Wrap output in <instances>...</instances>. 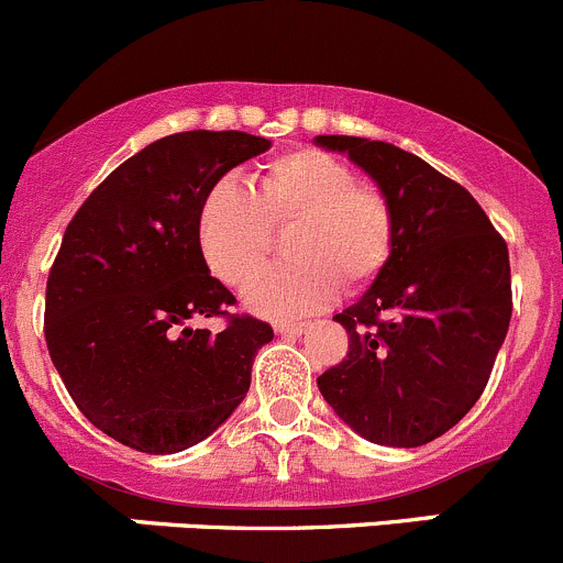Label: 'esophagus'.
Returning <instances> with one entry per match:
<instances>
[{"instance_id": "obj_1", "label": "esophagus", "mask_w": 563, "mask_h": 563, "mask_svg": "<svg viewBox=\"0 0 563 563\" xmlns=\"http://www.w3.org/2000/svg\"><path fill=\"white\" fill-rule=\"evenodd\" d=\"M306 330H309V324L306 322H279L276 324V333H282V335H300V333H306Z\"/></svg>"}]
</instances>
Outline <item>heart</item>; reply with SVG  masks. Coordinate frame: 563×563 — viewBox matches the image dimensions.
<instances>
[{
	"instance_id": "1",
	"label": "heart",
	"mask_w": 563,
	"mask_h": 563,
	"mask_svg": "<svg viewBox=\"0 0 563 563\" xmlns=\"http://www.w3.org/2000/svg\"><path fill=\"white\" fill-rule=\"evenodd\" d=\"M292 224L284 252L295 263L249 282L254 314L287 320L322 309L339 287H366L396 249V213L382 189L357 184L346 162L320 148H292L265 162L252 192L230 178L197 206L195 241L219 282L241 287L268 254L271 230Z\"/></svg>"
}]
</instances>
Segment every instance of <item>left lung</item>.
<instances>
[{"instance_id":"1","label":"left lung","mask_w":563,"mask_h":563,"mask_svg":"<svg viewBox=\"0 0 563 563\" xmlns=\"http://www.w3.org/2000/svg\"><path fill=\"white\" fill-rule=\"evenodd\" d=\"M387 195L396 249L357 303L335 314L346 361L317 379L355 433L385 448H420L483 396L512 317L507 243L461 184L426 159L350 135H317Z\"/></svg>"}]
</instances>
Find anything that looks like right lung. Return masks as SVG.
Segmentation results:
<instances>
[{
  "label": "right lung",
  "instance_id": "1",
  "mask_svg": "<svg viewBox=\"0 0 563 563\" xmlns=\"http://www.w3.org/2000/svg\"><path fill=\"white\" fill-rule=\"evenodd\" d=\"M271 141L192 130L121 162L67 224L45 289V344L75 407L115 442L170 455L211 437L246 398L274 328L228 314L195 217L211 184ZM228 316L219 334L192 329Z\"/></svg>",
  "mask_w": 563,
  "mask_h": 563
}]
</instances>
